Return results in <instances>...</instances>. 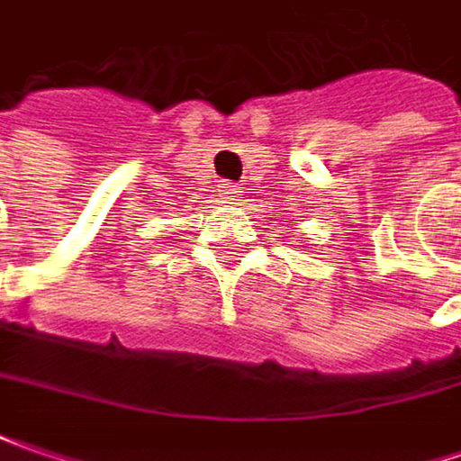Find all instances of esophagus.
I'll use <instances>...</instances> for the list:
<instances>
[{"mask_svg":"<svg viewBox=\"0 0 461 461\" xmlns=\"http://www.w3.org/2000/svg\"><path fill=\"white\" fill-rule=\"evenodd\" d=\"M220 194L225 196V199H239L241 196V186L233 184V181H222L220 184Z\"/></svg>","mask_w":461,"mask_h":461,"instance_id":"34e87169","label":"esophagus"}]
</instances>
